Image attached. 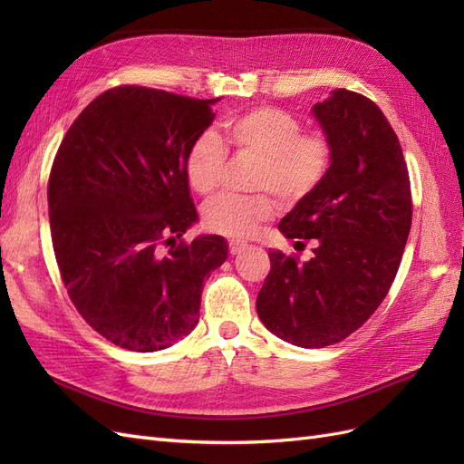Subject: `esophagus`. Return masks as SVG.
Returning <instances> with one entry per match:
<instances>
[{
    "mask_svg": "<svg viewBox=\"0 0 464 464\" xmlns=\"http://www.w3.org/2000/svg\"><path fill=\"white\" fill-rule=\"evenodd\" d=\"M247 247V244H244V242H236V240H232L230 244H228V249H230V254L232 256H237V254H242V251Z\"/></svg>",
    "mask_w": 464,
    "mask_h": 464,
    "instance_id": "1",
    "label": "esophagus"
}]
</instances>
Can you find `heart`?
Segmentation results:
<instances>
[{
    "mask_svg": "<svg viewBox=\"0 0 464 464\" xmlns=\"http://www.w3.org/2000/svg\"><path fill=\"white\" fill-rule=\"evenodd\" d=\"M302 121L275 106H256L227 121V131L237 152L254 154L261 160L256 174V195H218L205 203L201 220L213 232L244 240L259 224L269 220L276 201L296 205L327 178L333 145L323 131H302ZM228 150L215 131H203L193 139L186 154V178L189 186L208 195L218 189Z\"/></svg>",
    "mask_w": 464,
    "mask_h": 464,
    "instance_id": "1",
    "label": "heart"
}]
</instances>
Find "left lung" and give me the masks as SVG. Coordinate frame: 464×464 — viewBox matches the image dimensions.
I'll use <instances>...</instances> for the list:
<instances>
[{"label":"left lung","mask_w":464,"mask_h":464,"mask_svg":"<svg viewBox=\"0 0 464 464\" xmlns=\"http://www.w3.org/2000/svg\"><path fill=\"white\" fill-rule=\"evenodd\" d=\"M333 145L323 184L280 220L312 259L271 251L257 315L302 348L341 343L387 296L412 224V193L397 133L373 101L339 89L314 106Z\"/></svg>","instance_id":"1"}]
</instances>
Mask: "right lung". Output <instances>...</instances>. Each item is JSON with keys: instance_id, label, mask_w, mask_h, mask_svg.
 <instances>
[{"instance_id": "add662e5", "label": "right lung", "mask_w": 464, "mask_h": 464, "mask_svg": "<svg viewBox=\"0 0 464 464\" xmlns=\"http://www.w3.org/2000/svg\"><path fill=\"white\" fill-rule=\"evenodd\" d=\"M210 101L139 85L108 89L67 130L48 179L52 246L79 315L135 353L174 344L199 321L203 280L228 256L198 220L186 154Z\"/></svg>"}]
</instances>
